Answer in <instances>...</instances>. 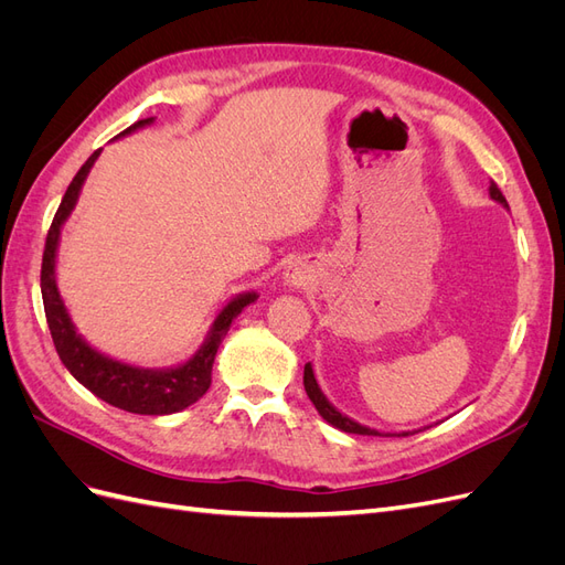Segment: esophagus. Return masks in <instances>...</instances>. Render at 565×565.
Returning a JSON list of instances; mask_svg holds the SVG:
<instances>
[{
  "label": "esophagus",
  "instance_id": "esophagus-1",
  "mask_svg": "<svg viewBox=\"0 0 565 565\" xmlns=\"http://www.w3.org/2000/svg\"><path fill=\"white\" fill-rule=\"evenodd\" d=\"M313 280V273L311 266L303 264V262H289L282 270V285L287 289H301V287H309Z\"/></svg>",
  "mask_w": 565,
  "mask_h": 565
}]
</instances>
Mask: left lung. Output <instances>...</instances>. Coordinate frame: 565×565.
I'll list each match as a JSON object with an SVG mask.
<instances>
[{
    "mask_svg": "<svg viewBox=\"0 0 565 565\" xmlns=\"http://www.w3.org/2000/svg\"><path fill=\"white\" fill-rule=\"evenodd\" d=\"M488 193H490V198H492L494 202H500L502 207H507V210H509V204H507V200H504L502 191L498 188V183L490 181ZM303 388H306V396H309V398H311V403L316 405L318 415H320L324 422H328V424H332L334 429H339V431L358 434V436H409V434H417V431L429 429V426H422V429H417V431L382 434V431H377V429H370V426H365V424H358L355 419L347 417L344 413H339V409L328 401V396H324L322 388L318 386V380H316V372H313V365H311V363H306V367H303Z\"/></svg>",
    "mask_w": 565,
    "mask_h": 565,
    "instance_id": "1",
    "label": "left lung"
}]
</instances>
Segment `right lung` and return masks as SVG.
<instances>
[{
    "label": "right lung",
    "mask_w": 565,
    "mask_h": 565,
    "mask_svg": "<svg viewBox=\"0 0 565 565\" xmlns=\"http://www.w3.org/2000/svg\"><path fill=\"white\" fill-rule=\"evenodd\" d=\"M156 122V117L139 119V122L125 129L119 136H129L148 125ZM100 150L82 164L79 172L75 174L73 183L67 185V191L61 200V207L51 221V228L46 235L44 256H42V299H44V313L51 330V339L61 355L63 365L67 372L84 386L89 388L94 396L106 401L113 407L127 409L134 415H174L200 401L207 393L212 384V365L218 351V344L224 341L226 332L231 330V322L241 316L249 303L259 299V295L249 289V292L235 295L224 309H221L212 322V328L204 337L200 349L188 358V361L172 365V367H139L125 361H117L106 353L94 349L87 339H84L75 322L65 309V301L58 292L56 282V256H58V243L61 231L65 221L71 218L75 204L79 200L82 185L87 181L94 162L98 160Z\"/></svg>",
    "instance_id": "right-lung-1"
}]
</instances>
